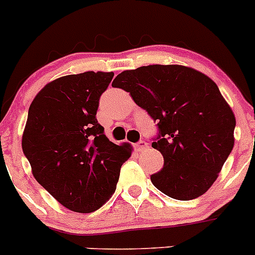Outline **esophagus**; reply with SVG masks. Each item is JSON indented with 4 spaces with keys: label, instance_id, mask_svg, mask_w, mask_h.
<instances>
[{
    "label": "esophagus",
    "instance_id": "1",
    "mask_svg": "<svg viewBox=\"0 0 255 255\" xmlns=\"http://www.w3.org/2000/svg\"><path fill=\"white\" fill-rule=\"evenodd\" d=\"M134 148L137 152H143V150H145L148 148V143L145 140H139L138 143H135Z\"/></svg>",
    "mask_w": 255,
    "mask_h": 255
}]
</instances>
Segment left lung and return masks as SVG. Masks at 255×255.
<instances>
[{"instance_id": "1", "label": "left lung", "mask_w": 255, "mask_h": 255, "mask_svg": "<svg viewBox=\"0 0 255 255\" xmlns=\"http://www.w3.org/2000/svg\"><path fill=\"white\" fill-rule=\"evenodd\" d=\"M112 86L129 92L157 122L159 134L152 147L162 153L164 164L150 175L153 185L178 201L206 193L234 145L236 117L218 86L179 65L123 71Z\"/></svg>"}]
</instances>
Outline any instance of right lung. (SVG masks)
I'll use <instances>...</instances> for the list:
<instances>
[{"label": "right lung", "mask_w": 255, "mask_h": 255, "mask_svg": "<svg viewBox=\"0 0 255 255\" xmlns=\"http://www.w3.org/2000/svg\"><path fill=\"white\" fill-rule=\"evenodd\" d=\"M113 72L68 75L47 83L32 101L22 149L32 174L66 208L92 213L115 193L123 163L132 154L98 123L100 97Z\"/></svg>", "instance_id": "right-lung-1"}]
</instances>
